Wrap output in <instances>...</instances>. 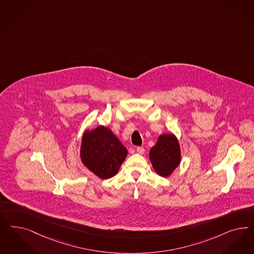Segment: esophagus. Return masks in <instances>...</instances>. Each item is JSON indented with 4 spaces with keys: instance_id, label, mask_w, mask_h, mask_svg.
I'll list each match as a JSON object with an SVG mask.
<instances>
[{
    "instance_id": "34e87169",
    "label": "esophagus",
    "mask_w": 254,
    "mask_h": 254,
    "mask_svg": "<svg viewBox=\"0 0 254 254\" xmlns=\"http://www.w3.org/2000/svg\"><path fill=\"white\" fill-rule=\"evenodd\" d=\"M136 152L140 155H142L145 153V148L143 147H136Z\"/></svg>"
}]
</instances>
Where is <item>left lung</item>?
<instances>
[{
    "instance_id": "1",
    "label": "left lung",
    "mask_w": 254,
    "mask_h": 254,
    "mask_svg": "<svg viewBox=\"0 0 254 254\" xmlns=\"http://www.w3.org/2000/svg\"><path fill=\"white\" fill-rule=\"evenodd\" d=\"M149 160L155 172L162 177H169L180 165L181 160L180 143L173 133L159 136L154 147L150 148Z\"/></svg>"
}]
</instances>
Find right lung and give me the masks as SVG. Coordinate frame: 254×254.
I'll return each instance as SVG.
<instances>
[{
  "label": "right lung",
  "mask_w": 254,
  "mask_h": 254,
  "mask_svg": "<svg viewBox=\"0 0 254 254\" xmlns=\"http://www.w3.org/2000/svg\"><path fill=\"white\" fill-rule=\"evenodd\" d=\"M127 153V148L105 126L100 125L92 131H86L82 136L81 162L102 180L117 175Z\"/></svg>",
  "instance_id": "obj_1"
}]
</instances>
